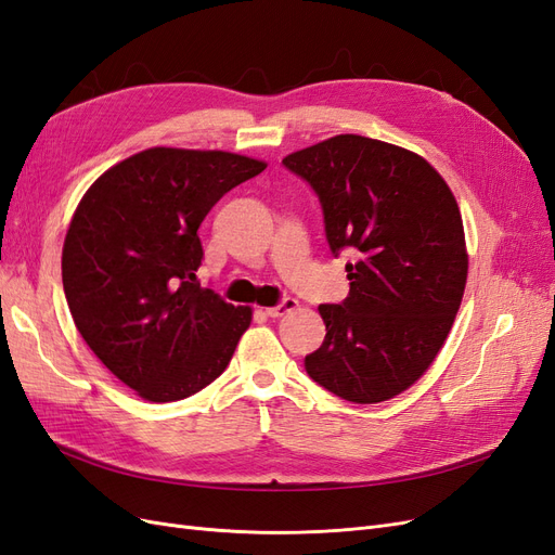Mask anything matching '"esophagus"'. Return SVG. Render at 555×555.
<instances>
[{
  "instance_id": "esophagus-1",
  "label": "esophagus",
  "mask_w": 555,
  "mask_h": 555,
  "mask_svg": "<svg viewBox=\"0 0 555 555\" xmlns=\"http://www.w3.org/2000/svg\"><path fill=\"white\" fill-rule=\"evenodd\" d=\"M296 308H298V300L296 298H282L278 306L266 308V314L268 317H282V314H287V312H292Z\"/></svg>"
}]
</instances>
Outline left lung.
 <instances>
[{
  "instance_id": "8db88e82",
  "label": "left lung",
  "mask_w": 555,
  "mask_h": 555,
  "mask_svg": "<svg viewBox=\"0 0 555 555\" xmlns=\"http://www.w3.org/2000/svg\"><path fill=\"white\" fill-rule=\"evenodd\" d=\"M282 164L319 196L333 255L354 257L349 296L319 306L326 338L306 371L349 402L389 400L428 371L461 308L467 251L456 198L424 157L357 133Z\"/></svg>"
}]
</instances>
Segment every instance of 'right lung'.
I'll list each match as a JSON object with an SVG mask.
<instances>
[{
    "mask_svg": "<svg viewBox=\"0 0 555 555\" xmlns=\"http://www.w3.org/2000/svg\"><path fill=\"white\" fill-rule=\"evenodd\" d=\"M263 169L222 150L150 147L80 198L62 249L66 304L96 359L141 398H188L236 351L251 310L201 287L198 227Z\"/></svg>",
    "mask_w": 555,
    "mask_h": 555,
    "instance_id": "add662e5",
    "label": "right lung"
}]
</instances>
